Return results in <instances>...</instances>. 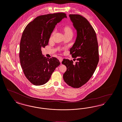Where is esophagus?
Returning <instances> with one entry per match:
<instances>
[{
  "mask_svg": "<svg viewBox=\"0 0 122 122\" xmlns=\"http://www.w3.org/2000/svg\"><path fill=\"white\" fill-rule=\"evenodd\" d=\"M59 62H60V63H62V61H63V59L62 58H59Z\"/></svg>",
  "mask_w": 122,
  "mask_h": 122,
  "instance_id": "obj_1",
  "label": "esophagus"
}]
</instances>
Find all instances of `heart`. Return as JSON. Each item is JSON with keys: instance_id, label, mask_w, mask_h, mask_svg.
Returning <instances> with one entry per match:
<instances>
[{"instance_id": "b5f03b06", "label": "heart", "mask_w": 122, "mask_h": 122, "mask_svg": "<svg viewBox=\"0 0 122 122\" xmlns=\"http://www.w3.org/2000/svg\"><path fill=\"white\" fill-rule=\"evenodd\" d=\"M61 30H62V31L63 32V34H64V36L65 37H67V36H71L72 37V36L73 34V30L70 26H69V25L64 26L61 29ZM54 34H55L54 32H53L52 33L50 38V40H52L53 39Z\"/></svg>"}]
</instances>
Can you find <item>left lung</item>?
<instances>
[{"label":"left lung","mask_w":122,"mask_h":122,"mask_svg":"<svg viewBox=\"0 0 122 122\" xmlns=\"http://www.w3.org/2000/svg\"><path fill=\"white\" fill-rule=\"evenodd\" d=\"M69 17L76 31L75 42L70 50L72 58L77 62L63 59L62 63L67 67L63 74L64 81L73 88L86 84L95 71L99 62V50L97 35L87 20L78 14Z\"/></svg>","instance_id":"8db88e82"}]
</instances>
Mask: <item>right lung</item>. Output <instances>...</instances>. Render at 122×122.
Here are the masks:
<instances>
[{"label":"right lung","mask_w":122,"mask_h":122,"mask_svg":"<svg viewBox=\"0 0 122 122\" xmlns=\"http://www.w3.org/2000/svg\"><path fill=\"white\" fill-rule=\"evenodd\" d=\"M64 18V13H57L36 17L26 25L20 44L19 58L25 77L34 85L46 84L55 68L60 65L57 58L44 57L41 48L48 45L55 25Z\"/></svg>","instance_id":"add662e5"}]
</instances>
